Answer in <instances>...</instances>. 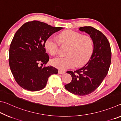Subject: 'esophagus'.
Here are the masks:
<instances>
[{"instance_id":"34e87169","label":"esophagus","mask_w":121,"mask_h":121,"mask_svg":"<svg viewBox=\"0 0 121 121\" xmlns=\"http://www.w3.org/2000/svg\"><path fill=\"white\" fill-rule=\"evenodd\" d=\"M65 73V71H64L60 70H59L58 71V73H59V74H64Z\"/></svg>"}]
</instances>
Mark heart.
I'll list each match as a JSON object with an SVG mask.
<instances>
[{
	"instance_id": "b5f03b06",
	"label": "heart",
	"mask_w": 121,
	"mask_h": 121,
	"mask_svg": "<svg viewBox=\"0 0 121 121\" xmlns=\"http://www.w3.org/2000/svg\"><path fill=\"white\" fill-rule=\"evenodd\" d=\"M60 43L68 45L69 48L67 56H58L51 61L53 66L65 70L75 67H82L86 64L93 54V41L91 37L73 30H67L59 35V40L51 36L46 39L45 47L50 54H56Z\"/></svg>"
}]
</instances>
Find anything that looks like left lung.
I'll return each mask as SVG.
<instances>
[{"label": "left lung", "instance_id": "left-lung-1", "mask_svg": "<svg viewBox=\"0 0 121 121\" xmlns=\"http://www.w3.org/2000/svg\"><path fill=\"white\" fill-rule=\"evenodd\" d=\"M90 35L93 41V54L86 64L75 71H68L71 76V82L65 85V89L78 95H86L93 92L101 84L109 70L112 51L106 37L92 26L79 28Z\"/></svg>", "mask_w": 121, "mask_h": 121}]
</instances>
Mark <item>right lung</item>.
I'll use <instances>...</instances> for the list:
<instances>
[{
  "label": "right lung",
  "instance_id": "obj_1",
  "mask_svg": "<svg viewBox=\"0 0 121 121\" xmlns=\"http://www.w3.org/2000/svg\"><path fill=\"white\" fill-rule=\"evenodd\" d=\"M62 28L34 20L26 22L16 32L9 47V65L15 81L23 89L39 91L46 86L51 75L58 73L54 67L45 66L50 58L45 42Z\"/></svg>",
  "mask_w": 121,
  "mask_h": 121
}]
</instances>
